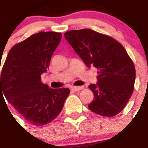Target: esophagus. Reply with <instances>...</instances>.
I'll return each instance as SVG.
<instances>
[{"label":"esophagus","mask_w":148,"mask_h":148,"mask_svg":"<svg viewBox=\"0 0 148 148\" xmlns=\"http://www.w3.org/2000/svg\"><path fill=\"white\" fill-rule=\"evenodd\" d=\"M84 88V86H72L71 89L74 91H78V90H81L83 89Z\"/></svg>","instance_id":"1"}]
</instances>
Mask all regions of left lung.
I'll return each instance as SVG.
<instances>
[{"mask_svg": "<svg viewBox=\"0 0 148 148\" xmlns=\"http://www.w3.org/2000/svg\"><path fill=\"white\" fill-rule=\"evenodd\" d=\"M64 37L87 67L98 69V83L88 86L94 95L89 109L99 116H116L134 88L135 68L125 48L112 37L90 29L70 30Z\"/></svg>", "mask_w": 148, "mask_h": 148, "instance_id": "1", "label": "left lung"}]
</instances>
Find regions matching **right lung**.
Returning <instances> with one entry per match:
<instances>
[{"instance_id": "obj_1", "label": "right lung", "mask_w": 148, "mask_h": 148, "mask_svg": "<svg viewBox=\"0 0 148 148\" xmlns=\"http://www.w3.org/2000/svg\"><path fill=\"white\" fill-rule=\"evenodd\" d=\"M61 39V32L32 35L12 47L1 71L0 94L3 91L7 100L32 125L52 122L70 93V89L49 88L41 81Z\"/></svg>"}]
</instances>
